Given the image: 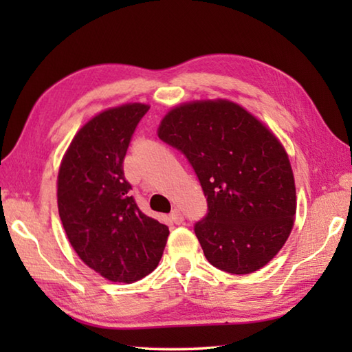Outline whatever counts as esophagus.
I'll use <instances>...</instances> for the list:
<instances>
[{"mask_svg": "<svg viewBox=\"0 0 352 352\" xmlns=\"http://www.w3.org/2000/svg\"><path fill=\"white\" fill-rule=\"evenodd\" d=\"M169 217H170V220L174 223H177V225H180V223H183V220H184V217H183V212L180 211V210H172V212L169 214Z\"/></svg>", "mask_w": 352, "mask_h": 352, "instance_id": "1", "label": "esophagus"}]
</instances>
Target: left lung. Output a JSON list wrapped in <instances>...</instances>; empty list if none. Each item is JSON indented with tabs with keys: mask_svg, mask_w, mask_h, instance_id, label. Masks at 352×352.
Wrapping results in <instances>:
<instances>
[{
	"mask_svg": "<svg viewBox=\"0 0 352 352\" xmlns=\"http://www.w3.org/2000/svg\"><path fill=\"white\" fill-rule=\"evenodd\" d=\"M158 136L186 157L204 189L208 212L194 231L206 259L247 275L275 258L296 212L294 172L276 136L222 99L175 107Z\"/></svg>",
	"mask_w": 352,
	"mask_h": 352,
	"instance_id": "obj_1",
	"label": "left lung"
}]
</instances>
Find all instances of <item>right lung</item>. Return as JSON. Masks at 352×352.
<instances>
[{
    "mask_svg": "<svg viewBox=\"0 0 352 352\" xmlns=\"http://www.w3.org/2000/svg\"><path fill=\"white\" fill-rule=\"evenodd\" d=\"M144 104L105 110L88 121L65 153L57 204L65 233L85 264L113 283H135L157 269L168 225L146 216L124 177V158Z\"/></svg>",
    "mask_w": 352,
    "mask_h": 352,
    "instance_id": "obj_1",
    "label": "right lung"
}]
</instances>
